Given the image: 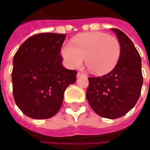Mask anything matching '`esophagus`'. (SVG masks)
<instances>
[{"mask_svg":"<svg viewBox=\"0 0 150 150\" xmlns=\"http://www.w3.org/2000/svg\"><path fill=\"white\" fill-rule=\"evenodd\" d=\"M83 75H85L84 74H83V72H78V73H77V77H81V76H83Z\"/></svg>","mask_w":150,"mask_h":150,"instance_id":"obj_1","label":"esophagus"}]
</instances>
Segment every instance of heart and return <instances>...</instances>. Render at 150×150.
<instances>
[{
	"label": "heart",
	"mask_w": 150,
	"mask_h": 150,
	"mask_svg": "<svg viewBox=\"0 0 150 150\" xmlns=\"http://www.w3.org/2000/svg\"><path fill=\"white\" fill-rule=\"evenodd\" d=\"M72 44H65L61 50L65 65L76 68L82 65L83 58L89 71L96 75L111 71L119 61L121 45L116 37L100 32L79 35Z\"/></svg>",
	"instance_id": "heart-1"
}]
</instances>
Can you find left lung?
<instances>
[{"label": "left lung", "instance_id": "1", "mask_svg": "<svg viewBox=\"0 0 150 150\" xmlns=\"http://www.w3.org/2000/svg\"><path fill=\"white\" fill-rule=\"evenodd\" d=\"M121 45L116 67L106 75L89 77L86 97L99 116L116 119L135 106L142 91V59L131 40L122 31L112 28Z\"/></svg>", "mask_w": 150, "mask_h": 150}]
</instances>
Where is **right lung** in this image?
Wrapping results in <instances>:
<instances>
[{"label":"right lung","mask_w":150,"mask_h":150,"mask_svg":"<svg viewBox=\"0 0 150 150\" xmlns=\"http://www.w3.org/2000/svg\"><path fill=\"white\" fill-rule=\"evenodd\" d=\"M65 34L42 33L22 43L13 60V94L25 116L48 119L60 109L66 88L75 83L77 71L62 65Z\"/></svg>","instance_id":"right-lung-1"}]
</instances>
